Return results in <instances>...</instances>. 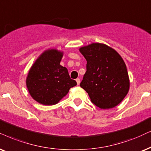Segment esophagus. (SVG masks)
<instances>
[{"label": "esophagus", "instance_id": "obj_1", "mask_svg": "<svg viewBox=\"0 0 151 151\" xmlns=\"http://www.w3.org/2000/svg\"><path fill=\"white\" fill-rule=\"evenodd\" d=\"M76 81H77V85H79V83H80V79H79V78H77V79H76Z\"/></svg>", "mask_w": 151, "mask_h": 151}]
</instances>
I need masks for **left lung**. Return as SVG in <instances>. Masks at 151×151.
Returning a JSON list of instances; mask_svg holds the SVG:
<instances>
[{"label":"left lung","mask_w":151,"mask_h":151,"mask_svg":"<svg viewBox=\"0 0 151 151\" xmlns=\"http://www.w3.org/2000/svg\"><path fill=\"white\" fill-rule=\"evenodd\" d=\"M79 51L87 61L80 86L98 107L117 106L129 91V79L125 62L116 50L101 43L82 47Z\"/></svg>","instance_id":"obj_1"}]
</instances>
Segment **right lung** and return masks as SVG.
<instances>
[{
	"label": "right lung",
	"instance_id": "right-lung-1",
	"mask_svg": "<svg viewBox=\"0 0 151 151\" xmlns=\"http://www.w3.org/2000/svg\"><path fill=\"white\" fill-rule=\"evenodd\" d=\"M63 53L48 49L42 53L28 72L26 86L35 101L44 105L56 104L77 82L70 79L68 69L60 65Z\"/></svg>",
	"mask_w": 151,
	"mask_h": 151
}]
</instances>
